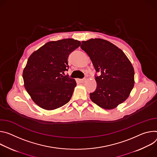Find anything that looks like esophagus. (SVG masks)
Here are the masks:
<instances>
[{
	"label": "esophagus",
	"mask_w": 157,
	"mask_h": 157,
	"mask_svg": "<svg viewBox=\"0 0 157 157\" xmlns=\"http://www.w3.org/2000/svg\"><path fill=\"white\" fill-rule=\"evenodd\" d=\"M86 80V78H83V79H78V81L80 82V83H83L84 82H85Z\"/></svg>",
	"instance_id": "obj_1"
}]
</instances>
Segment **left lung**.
<instances>
[{
	"label": "left lung",
	"instance_id": "obj_1",
	"mask_svg": "<svg viewBox=\"0 0 157 157\" xmlns=\"http://www.w3.org/2000/svg\"><path fill=\"white\" fill-rule=\"evenodd\" d=\"M90 57L96 72L95 90L90 99L99 107L113 109L129 96L134 86V69L124 52L111 42L92 39L80 45Z\"/></svg>",
	"mask_w": 157,
	"mask_h": 157
}]
</instances>
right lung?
<instances>
[{
  "mask_svg": "<svg viewBox=\"0 0 157 157\" xmlns=\"http://www.w3.org/2000/svg\"><path fill=\"white\" fill-rule=\"evenodd\" d=\"M80 44L73 39L51 41L29 58L23 72L24 86L40 107L54 110L71 100L77 83L62 74L68 70L69 55Z\"/></svg>",
  "mask_w": 157,
  "mask_h": 157,
  "instance_id": "add662e5",
  "label": "right lung"
}]
</instances>
